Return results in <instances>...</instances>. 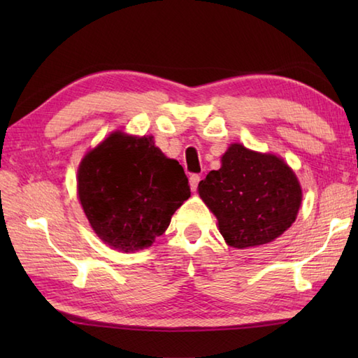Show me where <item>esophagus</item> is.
<instances>
[{
    "mask_svg": "<svg viewBox=\"0 0 358 358\" xmlns=\"http://www.w3.org/2000/svg\"><path fill=\"white\" fill-rule=\"evenodd\" d=\"M200 180H201V177H200L199 173H192L191 177H189V185H191V189H192V191H195V189L199 187Z\"/></svg>",
    "mask_w": 358,
    "mask_h": 358,
    "instance_id": "esophagus-1",
    "label": "esophagus"
}]
</instances>
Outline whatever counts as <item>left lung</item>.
<instances>
[{
    "mask_svg": "<svg viewBox=\"0 0 358 358\" xmlns=\"http://www.w3.org/2000/svg\"><path fill=\"white\" fill-rule=\"evenodd\" d=\"M199 192L234 248L262 246L295 222L301 189L294 172L275 155L232 144L222 167L200 181Z\"/></svg>",
    "mask_w": 358,
    "mask_h": 358,
    "instance_id": "8db88e82",
    "label": "left lung"
}]
</instances>
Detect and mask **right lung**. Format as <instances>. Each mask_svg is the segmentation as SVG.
<instances>
[{
	"instance_id": "right-lung-1",
	"label": "right lung",
	"mask_w": 358,
	"mask_h": 358,
	"mask_svg": "<svg viewBox=\"0 0 358 358\" xmlns=\"http://www.w3.org/2000/svg\"><path fill=\"white\" fill-rule=\"evenodd\" d=\"M78 195L98 237L131 252L167 229L191 187L181 164L166 158L152 136L117 132L81 162Z\"/></svg>"
}]
</instances>
